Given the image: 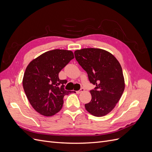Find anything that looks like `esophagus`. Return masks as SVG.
Here are the masks:
<instances>
[{"label": "esophagus", "instance_id": "obj_1", "mask_svg": "<svg viewBox=\"0 0 152 152\" xmlns=\"http://www.w3.org/2000/svg\"><path fill=\"white\" fill-rule=\"evenodd\" d=\"M84 91V88H81L80 90L76 91V93H77V94H80V93H82V92H83Z\"/></svg>", "mask_w": 152, "mask_h": 152}]
</instances>
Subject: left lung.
Masks as SVG:
<instances>
[{
  "label": "left lung",
  "instance_id": "left-lung-1",
  "mask_svg": "<svg viewBox=\"0 0 152 152\" xmlns=\"http://www.w3.org/2000/svg\"><path fill=\"white\" fill-rule=\"evenodd\" d=\"M76 60L87 72L91 83L92 99L85 104L96 117L109 113L115 107L125 88L122 69L113 54L102 49L85 48L74 52Z\"/></svg>",
  "mask_w": 152,
  "mask_h": 152
}]
</instances>
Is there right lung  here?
<instances>
[{
	"mask_svg": "<svg viewBox=\"0 0 152 152\" xmlns=\"http://www.w3.org/2000/svg\"><path fill=\"white\" fill-rule=\"evenodd\" d=\"M73 58L71 50L54 49L41 54L27 66L23 86L32 107L40 114L54 115L62 108L64 96L72 93L64 88L67 80H60L58 75Z\"/></svg>",
	"mask_w": 152,
	"mask_h": 152,
	"instance_id": "obj_1",
	"label": "right lung"
}]
</instances>
